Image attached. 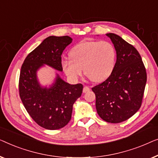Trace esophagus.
<instances>
[{
	"mask_svg": "<svg viewBox=\"0 0 158 158\" xmlns=\"http://www.w3.org/2000/svg\"><path fill=\"white\" fill-rule=\"evenodd\" d=\"M90 90V88L89 87V86H85L84 87V89H83V92L84 93H86V92H89V91Z\"/></svg>",
	"mask_w": 158,
	"mask_h": 158,
	"instance_id": "34e87169",
	"label": "esophagus"
}]
</instances>
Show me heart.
Masks as SVG:
<instances>
[{
    "instance_id": "heart-1",
    "label": "heart",
    "mask_w": 158,
    "mask_h": 158,
    "mask_svg": "<svg viewBox=\"0 0 158 158\" xmlns=\"http://www.w3.org/2000/svg\"><path fill=\"white\" fill-rule=\"evenodd\" d=\"M69 55L71 59L61 60V67L74 81L81 76L83 69L93 81H103L112 74L117 58L114 45L106 41L81 42L72 48Z\"/></svg>"
}]
</instances>
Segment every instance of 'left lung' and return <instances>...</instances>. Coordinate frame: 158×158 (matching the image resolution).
<instances>
[{
  "label": "left lung",
  "mask_w": 158,
  "mask_h": 158,
  "mask_svg": "<svg viewBox=\"0 0 158 158\" xmlns=\"http://www.w3.org/2000/svg\"><path fill=\"white\" fill-rule=\"evenodd\" d=\"M116 49L117 61L110 76L92 88L96 96L99 117L110 123H119L140 108L147 74L139 52L119 35L106 34Z\"/></svg>",
  "instance_id": "1"
}]
</instances>
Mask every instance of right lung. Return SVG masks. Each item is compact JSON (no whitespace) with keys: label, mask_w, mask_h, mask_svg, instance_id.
<instances>
[{"label":"right lung","mask_w":158,"mask_h":158,"mask_svg":"<svg viewBox=\"0 0 158 158\" xmlns=\"http://www.w3.org/2000/svg\"><path fill=\"white\" fill-rule=\"evenodd\" d=\"M72 42L68 35L48 36L26 56L21 66L20 97L31 118L47 130H59L69 123L73 104L81 97L83 85L69 84L56 73L54 82L44 86L37 72L45 65L62 72L61 54Z\"/></svg>","instance_id":"1"}]
</instances>
